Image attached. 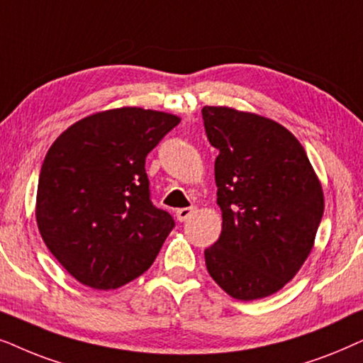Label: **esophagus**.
<instances>
[{
  "instance_id": "34e87169",
  "label": "esophagus",
  "mask_w": 363,
  "mask_h": 363,
  "mask_svg": "<svg viewBox=\"0 0 363 363\" xmlns=\"http://www.w3.org/2000/svg\"><path fill=\"white\" fill-rule=\"evenodd\" d=\"M196 212V207H182V209L176 211V217L179 222H186L189 217Z\"/></svg>"
}]
</instances>
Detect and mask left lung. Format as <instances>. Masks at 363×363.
I'll list each match as a JSON object with an SVG mask.
<instances>
[{
  "label": "left lung",
  "mask_w": 363,
  "mask_h": 363,
  "mask_svg": "<svg viewBox=\"0 0 363 363\" xmlns=\"http://www.w3.org/2000/svg\"><path fill=\"white\" fill-rule=\"evenodd\" d=\"M222 232L204 250L219 287L239 301L280 291L311 254L323 216V192L306 149L272 119L204 106Z\"/></svg>",
  "instance_id": "obj_1"
}]
</instances>
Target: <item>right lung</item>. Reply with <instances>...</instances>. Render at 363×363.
Segmentation results:
<instances>
[{"label": "right lung", "instance_id": "right-lung-1", "mask_svg": "<svg viewBox=\"0 0 363 363\" xmlns=\"http://www.w3.org/2000/svg\"><path fill=\"white\" fill-rule=\"evenodd\" d=\"M181 119L121 108L77 121L41 166L38 229L62 267L84 286L109 291L151 267L174 229L151 202L146 156Z\"/></svg>", "mask_w": 363, "mask_h": 363}]
</instances>
